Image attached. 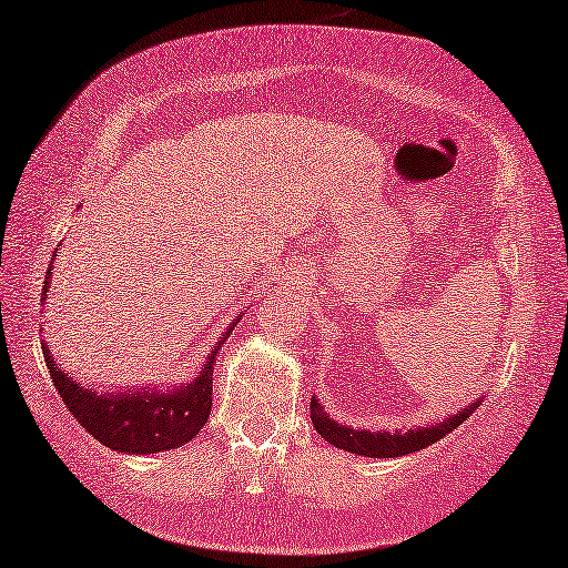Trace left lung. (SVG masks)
<instances>
[{
	"mask_svg": "<svg viewBox=\"0 0 568 568\" xmlns=\"http://www.w3.org/2000/svg\"><path fill=\"white\" fill-rule=\"evenodd\" d=\"M479 406V400H475L473 406H467L465 412H457L455 416L444 418L439 424L432 426H418V429H412L406 434H390V432H363V429H351V426H343L333 422L327 416V412H322V406L317 404V398L310 400V416L312 424L322 439H327L329 444H335L337 449L351 452V455H363V457H400V455H412V452H418L429 444L439 442L442 436H447L452 429H457L462 422H467L469 414Z\"/></svg>",
	"mask_w": 568,
	"mask_h": 568,
	"instance_id": "8db88e82",
	"label": "left lung"
}]
</instances>
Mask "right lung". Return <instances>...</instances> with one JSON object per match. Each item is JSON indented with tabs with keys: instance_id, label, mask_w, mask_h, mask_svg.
Listing matches in <instances>:
<instances>
[{
	"instance_id": "right-lung-1",
	"label": "right lung",
	"mask_w": 568,
	"mask_h": 568,
	"mask_svg": "<svg viewBox=\"0 0 568 568\" xmlns=\"http://www.w3.org/2000/svg\"><path fill=\"white\" fill-rule=\"evenodd\" d=\"M50 274L52 261L42 294L50 290ZM225 335H231V329ZM221 343L207 355L205 368L200 371L197 378L185 386L172 390H121V394H113V390L95 394L93 388H85L83 383L60 371L45 345H42V353H45L48 373L68 412L85 432L93 434V439L106 444L113 452L154 455V452L182 447L195 439V434L205 426L213 406V363Z\"/></svg>"
}]
</instances>
